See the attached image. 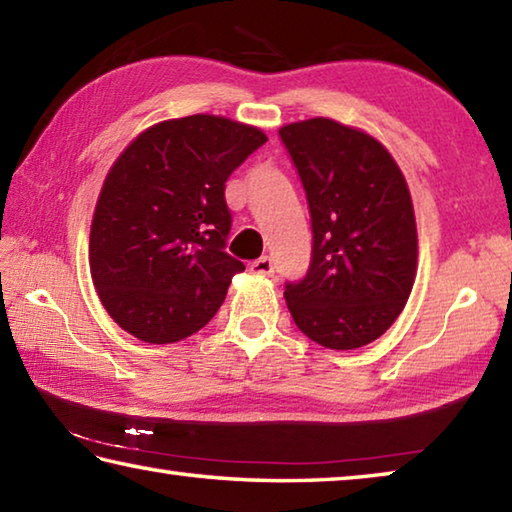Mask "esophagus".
<instances>
[{"label":"esophagus","instance_id":"1","mask_svg":"<svg viewBox=\"0 0 512 512\" xmlns=\"http://www.w3.org/2000/svg\"><path fill=\"white\" fill-rule=\"evenodd\" d=\"M273 271H275V264L271 257H259L253 264H250V273H255V275L268 277V275H273Z\"/></svg>","mask_w":512,"mask_h":512}]
</instances>
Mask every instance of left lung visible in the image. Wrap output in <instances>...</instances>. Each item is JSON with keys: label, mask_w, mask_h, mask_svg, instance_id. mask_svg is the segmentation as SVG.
I'll use <instances>...</instances> for the list:
<instances>
[{"label": "left lung", "mask_w": 512, "mask_h": 512, "mask_svg": "<svg viewBox=\"0 0 512 512\" xmlns=\"http://www.w3.org/2000/svg\"><path fill=\"white\" fill-rule=\"evenodd\" d=\"M311 216L307 275L284 284L302 334L329 350L368 345L402 314L418 232L400 167L375 137L316 117L280 128Z\"/></svg>", "instance_id": "left-lung-1"}]
</instances>
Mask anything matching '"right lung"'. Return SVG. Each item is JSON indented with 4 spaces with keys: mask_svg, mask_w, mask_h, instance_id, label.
Masks as SVG:
<instances>
[{
    "mask_svg": "<svg viewBox=\"0 0 512 512\" xmlns=\"http://www.w3.org/2000/svg\"><path fill=\"white\" fill-rule=\"evenodd\" d=\"M264 142L255 126L192 115L151 126L112 164L92 219L90 271L128 334L176 343L219 311L246 268L225 253V180Z\"/></svg>",
    "mask_w": 512,
    "mask_h": 512,
    "instance_id": "obj_1",
    "label": "right lung"
}]
</instances>
